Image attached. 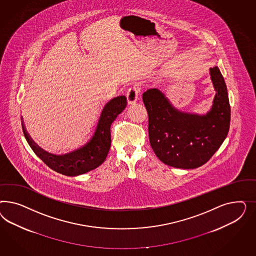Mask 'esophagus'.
Instances as JSON below:
<instances>
[{"label": "esophagus", "mask_w": 256, "mask_h": 256, "mask_svg": "<svg viewBox=\"0 0 256 256\" xmlns=\"http://www.w3.org/2000/svg\"><path fill=\"white\" fill-rule=\"evenodd\" d=\"M140 94V87L139 86H135L130 88L126 93V98H128V104L135 103L136 101L138 100Z\"/></svg>", "instance_id": "esophagus-1"}]
</instances>
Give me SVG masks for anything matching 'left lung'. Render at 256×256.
<instances>
[{
    "instance_id": "8db88e82",
    "label": "left lung",
    "mask_w": 256,
    "mask_h": 256,
    "mask_svg": "<svg viewBox=\"0 0 256 256\" xmlns=\"http://www.w3.org/2000/svg\"><path fill=\"white\" fill-rule=\"evenodd\" d=\"M210 71L216 94L204 116L180 112L158 89L142 94L151 148L160 160L169 166L200 167L210 160L228 134L231 108L227 87L218 66Z\"/></svg>"
}]
</instances>
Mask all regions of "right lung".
Masks as SVG:
<instances>
[{
    "label": "right lung",
    "instance_id": "1",
    "mask_svg": "<svg viewBox=\"0 0 256 256\" xmlns=\"http://www.w3.org/2000/svg\"><path fill=\"white\" fill-rule=\"evenodd\" d=\"M126 107L124 96L108 101L101 112L96 128L92 138L84 146L64 155L48 153L31 139L22 124L25 139L32 151L50 169L68 176H76L88 172L105 162L110 148V124Z\"/></svg>",
    "mask_w": 256,
    "mask_h": 256
}]
</instances>
